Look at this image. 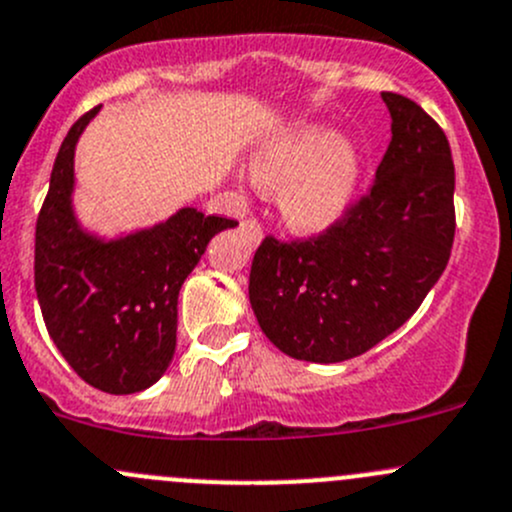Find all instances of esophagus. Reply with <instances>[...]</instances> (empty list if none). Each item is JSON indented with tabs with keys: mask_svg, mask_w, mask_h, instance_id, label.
<instances>
[{
	"mask_svg": "<svg viewBox=\"0 0 512 512\" xmlns=\"http://www.w3.org/2000/svg\"><path fill=\"white\" fill-rule=\"evenodd\" d=\"M242 232H245V235L250 237L255 245L262 240V227H260V223H257V220H245V223H242Z\"/></svg>",
	"mask_w": 512,
	"mask_h": 512,
	"instance_id": "esophagus-1",
	"label": "esophagus"
}]
</instances>
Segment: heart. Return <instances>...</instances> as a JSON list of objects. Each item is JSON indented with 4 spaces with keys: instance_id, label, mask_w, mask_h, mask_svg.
I'll use <instances>...</instances> for the list:
<instances>
[{
    "instance_id": "heart-1",
    "label": "heart",
    "mask_w": 512,
    "mask_h": 512,
    "mask_svg": "<svg viewBox=\"0 0 512 512\" xmlns=\"http://www.w3.org/2000/svg\"><path fill=\"white\" fill-rule=\"evenodd\" d=\"M250 173L262 188H280V210L289 227L322 232L354 203L361 153L332 126L299 123L257 146Z\"/></svg>"
}]
</instances>
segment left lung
Returning a JSON list of instances; mask_svg holds the SVG:
<instances>
[{"instance_id": "1", "label": "left lung", "mask_w": 512, "mask_h": 512, "mask_svg": "<svg viewBox=\"0 0 512 512\" xmlns=\"http://www.w3.org/2000/svg\"><path fill=\"white\" fill-rule=\"evenodd\" d=\"M391 141L371 193L317 240L267 237L250 270L265 337L292 359L337 364L369 352L421 307L451 257V146L409 98L384 91Z\"/></svg>"}]
</instances>
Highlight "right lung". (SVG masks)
<instances>
[{
	"mask_svg": "<svg viewBox=\"0 0 512 512\" xmlns=\"http://www.w3.org/2000/svg\"><path fill=\"white\" fill-rule=\"evenodd\" d=\"M101 106L66 133L36 223L34 285L46 332L71 369L106 394L153 386L175 354L178 292L235 220L180 208L156 225L101 235L76 213V146Z\"/></svg>",
	"mask_w": 512,
	"mask_h": 512,
	"instance_id": "1",
	"label": "right lung"
}]
</instances>
